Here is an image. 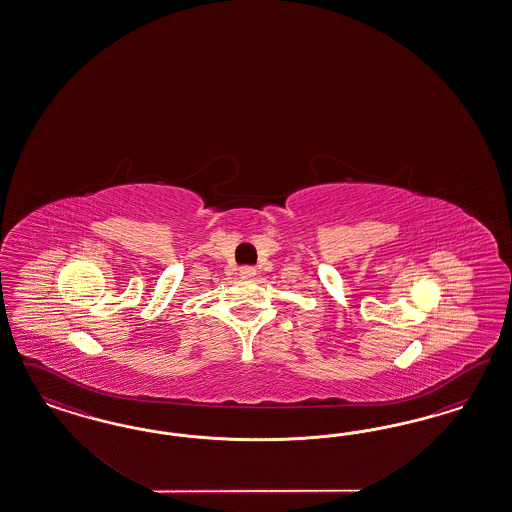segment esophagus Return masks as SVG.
Masks as SVG:
<instances>
[{"instance_id": "obj_1", "label": "esophagus", "mask_w": 512, "mask_h": 512, "mask_svg": "<svg viewBox=\"0 0 512 512\" xmlns=\"http://www.w3.org/2000/svg\"><path fill=\"white\" fill-rule=\"evenodd\" d=\"M238 274H240V278H253L257 274V270L253 266H240Z\"/></svg>"}]
</instances>
